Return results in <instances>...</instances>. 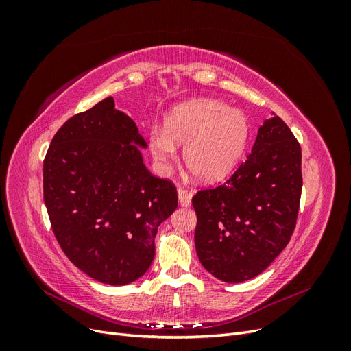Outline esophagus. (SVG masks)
Listing matches in <instances>:
<instances>
[{"label": "esophagus", "instance_id": "1", "mask_svg": "<svg viewBox=\"0 0 351 351\" xmlns=\"http://www.w3.org/2000/svg\"><path fill=\"white\" fill-rule=\"evenodd\" d=\"M178 202L182 206H190L192 205V193H189L184 189H178Z\"/></svg>", "mask_w": 351, "mask_h": 351}]
</instances>
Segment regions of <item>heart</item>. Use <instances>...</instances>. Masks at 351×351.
I'll return each mask as SVG.
<instances>
[{
  "label": "heart",
  "mask_w": 351,
  "mask_h": 351,
  "mask_svg": "<svg viewBox=\"0 0 351 351\" xmlns=\"http://www.w3.org/2000/svg\"><path fill=\"white\" fill-rule=\"evenodd\" d=\"M249 121L240 110L215 99H192L165 115L164 129H154L149 147L155 161L165 168L184 146L187 169L204 183H215L234 169L246 151Z\"/></svg>",
  "instance_id": "obj_1"
}]
</instances>
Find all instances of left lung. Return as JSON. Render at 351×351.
Returning a JSON list of instances; mask_svg holds the SVG:
<instances>
[{
	"label": "left lung",
	"mask_w": 351,
	"mask_h": 351,
	"mask_svg": "<svg viewBox=\"0 0 351 351\" xmlns=\"http://www.w3.org/2000/svg\"><path fill=\"white\" fill-rule=\"evenodd\" d=\"M302 149L278 115L265 120L256 141L224 184L199 190L195 244L200 263L226 282L267 269L289 244L302 195Z\"/></svg>",
	"instance_id": "left-lung-1"
}]
</instances>
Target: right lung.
Masks as SVG:
<instances>
[{
  "label": "right lung",
  "instance_id": "obj_1",
  "mask_svg": "<svg viewBox=\"0 0 351 351\" xmlns=\"http://www.w3.org/2000/svg\"><path fill=\"white\" fill-rule=\"evenodd\" d=\"M136 123L112 97L73 115L44 161V200L66 256L90 278L125 285L155 256L158 227L177 208V189L152 176Z\"/></svg>",
  "mask_w": 351,
  "mask_h": 351
}]
</instances>
